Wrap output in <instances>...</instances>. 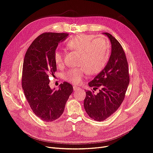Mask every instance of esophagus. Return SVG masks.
Masks as SVG:
<instances>
[{
  "label": "esophagus",
  "instance_id": "esophagus-1",
  "mask_svg": "<svg viewBox=\"0 0 153 153\" xmlns=\"http://www.w3.org/2000/svg\"><path fill=\"white\" fill-rule=\"evenodd\" d=\"M73 89H74V91H78L80 89V88L77 87V86H73Z\"/></svg>",
  "mask_w": 153,
  "mask_h": 153
}]
</instances>
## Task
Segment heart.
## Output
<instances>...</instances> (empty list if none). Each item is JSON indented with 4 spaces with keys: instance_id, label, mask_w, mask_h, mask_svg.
Returning a JSON list of instances; mask_svg holds the SVG:
<instances>
[{
    "instance_id": "1",
    "label": "heart",
    "mask_w": 153,
    "mask_h": 153,
    "mask_svg": "<svg viewBox=\"0 0 153 153\" xmlns=\"http://www.w3.org/2000/svg\"><path fill=\"white\" fill-rule=\"evenodd\" d=\"M66 47L81 54L79 65L81 67L69 69L64 75L66 81L74 85L80 84L87 73L95 75L100 72L107 64L111 54L110 43L102 36L79 34L69 39L66 42ZM54 59L57 65H62L63 52L56 49Z\"/></svg>"
}]
</instances>
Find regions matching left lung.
Listing matches in <instances>:
<instances>
[{
    "instance_id": "obj_1",
    "label": "left lung",
    "mask_w": 153,
    "mask_h": 153,
    "mask_svg": "<svg viewBox=\"0 0 153 153\" xmlns=\"http://www.w3.org/2000/svg\"><path fill=\"white\" fill-rule=\"evenodd\" d=\"M111 43V54L109 61L102 69L89 82L90 87L99 92L86 91L84 106L90 117L102 121L111 116L123 102L129 83V69L125 52L117 40L107 32Z\"/></svg>"
}]
</instances>
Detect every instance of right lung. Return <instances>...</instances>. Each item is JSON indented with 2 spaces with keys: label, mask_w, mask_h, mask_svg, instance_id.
I'll list each match as a JSON object with an SVG mask.
<instances>
[{
  "label": "right lung",
  "mask_w": 153,
  "mask_h": 153,
  "mask_svg": "<svg viewBox=\"0 0 153 153\" xmlns=\"http://www.w3.org/2000/svg\"><path fill=\"white\" fill-rule=\"evenodd\" d=\"M66 33L45 32L38 36L25 53L23 63L22 85L25 96L34 113L46 122L60 117L66 102L73 92L67 82L58 90L49 86V76L57 71L54 54L58 44L68 37Z\"/></svg>",
  "instance_id": "1"
}]
</instances>
